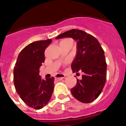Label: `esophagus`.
Segmentation results:
<instances>
[{
  "label": "esophagus",
  "mask_w": 126,
  "mask_h": 126,
  "mask_svg": "<svg viewBox=\"0 0 126 126\" xmlns=\"http://www.w3.org/2000/svg\"><path fill=\"white\" fill-rule=\"evenodd\" d=\"M65 77V76L64 75L58 74V75H57V77L56 78L57 79H58V80H62V79H63Z\"/></svg>",
  "instance_id": "34e87169"
}]
</instances>
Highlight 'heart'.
<instances>
[{
	"label": "heart",
	"mask_w": 126,
	"mask_h": 126,
	"mask_svg": "<svg viewBox=\"0 0 126 126\" xmlns=\"http://www.w3.org/2000/svg\"><path fill=\"white\" fill-rule=\"evenodd\" d=\"M67 41H71V42H72V40L71 39H65V40H63L62 41V42H67ZM68 61H66V63H68Z\"/></svg>",
	"instance_id": "obj_1"
}]
</instances>
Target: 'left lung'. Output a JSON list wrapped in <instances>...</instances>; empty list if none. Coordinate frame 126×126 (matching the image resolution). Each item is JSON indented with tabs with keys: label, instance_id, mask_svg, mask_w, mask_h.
Segmentation results:
<instances>
[{
	"label": "left lung",
	"instance_id": "8db88e82",
	"mask_svg": "<svg viewBox=\"0 0 126 126\" xmlns=\"http://www.w3.org/2000/svg\"><path fill=\"white\" fill-rule=\"evenodd\" d=\"M72 37L77 42V53L72 63L73 72L84 73L82 79L71 89L73 96L83 103H90L99 97L107 79V63L104 51L96 38L78 29L61 33L56 39Z\"/></svg>",
	"mask_w": 126,
	"mask_h": 126
}]
</instances>
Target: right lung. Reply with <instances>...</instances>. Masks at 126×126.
Segmentation results:
<instances>
[{"label":"right lung","mask_w":126,"mask_h":126,"mask_svg":"<svg viewBox=\"0 0 126 126\" xmlns=\"http://www.w3.org/2000/svg\"><path fill=\"white\" fill-rule=\"evenodd\" d=\"M51 39L32 42L21 50L13 70V81L22 101L39 110L48 104L54 90V77L42 79L40 67L45 62V51Z\"/></svg>","instance_id":"add662e5"}]
</instances>
